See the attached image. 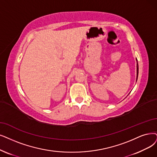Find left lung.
I'll list each match as a JSON object with an SVG mask.
<instances>
[{"label":"left lung","mask_w":157,"mask_h":157,"mask_svg":"<svg viewBox=\"0 0 157 157\" xmlns=\"http://www.w3.org/2000/svg\"><path fill=\"white\" fill-rule=\"evenodd\" d=\"M136 72H137V77H136V80H137L138 75H139V65H138V62H137V64H136Z\"/></svg>","instance_id":"1"}]
</instances>
